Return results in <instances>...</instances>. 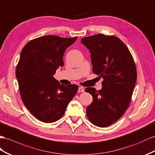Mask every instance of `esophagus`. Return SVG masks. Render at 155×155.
Listing matches in <instances>:
<instances>
[{
  "label": "esophagus",
  "instance_id": "esophagus-1",
  "mask_svg": "<svg viewBox=\"0 0 155 155\" xmlns=\"http://www.w3.org/2000/svg\"><path fill=\"white\" fill-rule=\"evenodd\" d=\"M78 92H84V89L82 88V87H79L78 89Z\"/></svg>",
  "mask_w": 155,
  "mask_h": 155
}]
</instances>
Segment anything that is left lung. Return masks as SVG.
<instances>
[{"label": "left lung", "mask_w": 155, "mask_h": 155, "mask_svg": "<svg viewBox=\"0 0 155 155\" xmlns=\"http://www.w3.org/2000/svg\"><path fill=\"white\" fill-rule=\"evenodd\" d=\"M81 43L91 54L94 73L104 79L101 90H85L93 97L87 117L97 126H109L128 107L137 78L136 65L128 48L117 37L97 34L82 38Z\"/></svg>", "instance_id": "left-lung-1"}]
</instances>
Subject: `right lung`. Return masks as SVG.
<instances>
[{"label":"right lung","instance_id":"1","mask_svg":"<svg viewBox=\"0 0 155 155\" xmlns=\"http://www.w3.org/2000/svg\"><path fill=\"white\" fill-rule=\"evenodd\" d=\"M77 39L47 35L29 41L21 50L15 70L21 100L31 114L43 122L61 118L77 92V85L61 84L54 77L64 65L66 49Z\"/></svg>","mask_w":155,"mask_h":155}]
</instances>
